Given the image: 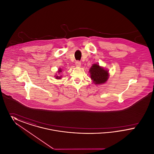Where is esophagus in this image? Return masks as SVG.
<instances>
[{
    "label": "esophagus",
    "instance_id": "34e87169",
    "mask_svg": "<svg viewBox=\"0 0 154 154\" xmlns=\"http://www.w3.org/2000/svg\"><path fill=\"white\" fill-rule=\"evenodd\" d=\"M75 66L77 67H80L81 66V62L80 61H77L75 62Z\"/></svg>",
    "mask_w": 154,
    "mask_h": 154
}]
</instances>
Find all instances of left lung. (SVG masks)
Returning a JSON list of instances; mask_svg holds the SVG:
<instances>
[{
	"mask_svg": "<svg viewBox=\"0 0 154 154\" xmlns=\"http://www.w3.org/2000/svg\"><path fill=\"white\" fill-rule=\"evenodd\" d=\"M89 72L90 77L95 85H101L108 80L109 70L105 69L98 63H94L91 67Z\"/></svg>",
	"mask_w": 154,
	"mask_h": 154,
	"instance_id": "1",
	"label": "left lung"
}]
</instances>
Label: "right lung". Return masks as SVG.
<instances>
[{
    "label": "right lung",
    "mask_w": 154,
    "mask_h": 154,
    "mask_svg": "<svg viewBox=\"0 0 154 154\" xmlns=\"http://www.w3.org/2000/svg\"><path fill=\"white\" fill-rule=\"evenodd\" d=\"M62 69H60V68L58 69V72H57V73L58 74H55V75L54 77H55V79H57V80L62 79V75H60V76L59 75L60 74V73H62Z\"/></svg>",
    "instance_id": "1"
}]
</instances>
